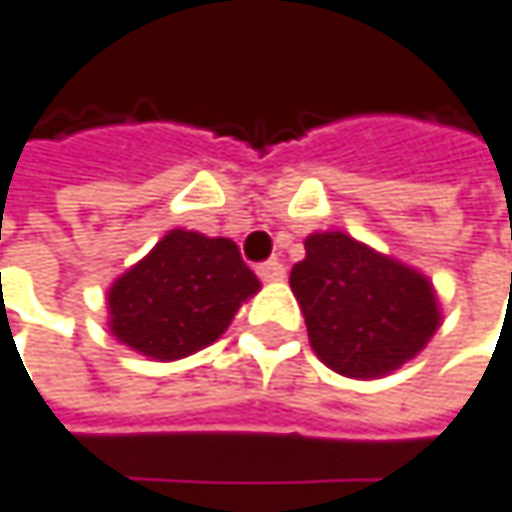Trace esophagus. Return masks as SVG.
Returning a JSON list of instances; mask_svg holds the SVG:
<instances>
[{
	"label": "esophagus",
	"instance_id": "obj_1",
	"mask_svg": "<svg viewBox=\"0 0 512 512\" xmlns=\"http://www.w3.org/2000/svg\"><path fill=\"white\" fill-rule=\"evenodd\" d=\"M285 264L282 261H276V258H270V261H264V264H258V276L264 279V282H282L285 279Z\"/></svg>",
	"mask_w": 512,
	"mask_h": 512
}]
</instances>
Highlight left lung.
I'll use <instances>...</instances> for the list:
<instances>
[{
  "label": "left lung",
  "instance_id": "8db88e82",
  "mask_svg": "<svg viewBox=\"0 0 512 512\" xmlns=\"http://www.w3.org/2000/svg\"><path fill=\"white\" fill-rule=\"evenodd\" d=\"M315 354L339 375L378 378L417 357L441 324L426 276L348 233L306 239L291 270Z\"/></svg>",
  "mask_w": 512,
  "mask_h": 512
}]
</instances>
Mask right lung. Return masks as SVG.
Segmentation results:
<instances>
[{"mask_svg":"<svg viewBox=\"0 0 512 512\" xmlns=\"http://www.w3.org/2000/svg\"><path fill=\"white\" fill-rule=\"evenodd\" d=\"M261 288L230 239L170 230L107 294L110 333L155 360L212 345Z\"/></svg>","mask_w":512,"mask_h":512,"instance_id":"1","label":"right lung"}]
</instances>
